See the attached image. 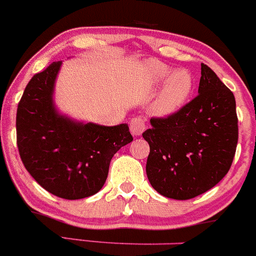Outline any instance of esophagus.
<instances>
[{
	"instance_id": "34e87169",
	"label": "esophagus",
	"mask_w": 256,
	"mask_h": 256,
	"mask_svg": "<svg viewBox=\"0 0 256 256\" xmlns=\"http://www.w3.org/2000/svg\"><path fill=\"white\" fill-rule=\"evenodd\" d=\"M144 128H146V124L142 116H136L130 121V131L134 136H140Z\"/></svg>"
}]
</instances>
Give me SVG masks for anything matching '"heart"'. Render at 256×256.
<instances>
[{
	"label": "heart",
	"instance_id": "b5f03b06",
	"mask_svg": "<svg viewBox=\"0 0 256 256\" xmlns=\"http://www.w3.org/2000/svg\"><path fill=\"white\" fill-rule=\"evenodd\" d=\"M147 68L154 82H160L168 78L154 100V112L160 116H170L177 112L192 92V76L184 69H180L170 76L171 69L161 63H150Z\"/></svg>",
	"mask_w": 256,
	"mask_h": 256
}]
</instances>
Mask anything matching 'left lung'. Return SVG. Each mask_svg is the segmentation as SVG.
I'll return each instance as SVG.
<instances>
[{
    "mask_svg": "<svg viewBox=\"0 0 256 256\" xmlns=\"http://www.w3.org/2000/svg\"><path fill=\"white\" fill-rule=\"evenodd\" d=\"M200 74V94L172 115L152 118L142 134L150 144L147 178L172 200H190L220 182L238 144L234 94L203 63Z\"/></svg>",
    "mask_w": 256,
    "mask_h": 256,
    "instance_id": "1",
    "label": "left lung"
}]
</instances>
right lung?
I'll return each instance as SVG.
<instances>
[{
    "mask_svg": "<svg viewBox=\"0 0 256 256\" xmlns=\"http://www.w3.org/2000/svg\"><path fill=\"white\" fill-rule=\"evenodd\" d=\"M62 60L33 76L20 100L17 146L26 170L46 190L64 200L99 192L112 156L132 141L128 124L76 122L56 112L54 82Z\"/></svg>",
    "mask_w": 256,
    "mask_h": 256,
    "instance_id": "right-lung-1",
    "label": "right lung"
}]
</instances>
